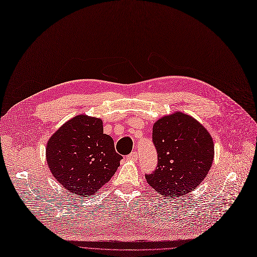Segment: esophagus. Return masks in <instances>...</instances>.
I'll list each match as a JSON object with an SVG mask.
<instances>
[{"label":"esophagus","mask_w":257,"mask_h":257,"mask_svg":"<svg viewBox=\"0 0 257 257\" xmlns=\"http://www.w3.org/2000/svg\"><path fill=\"white\" fill-rule=\"evenodd\" d=\"M127 160H129V161H137L138 160V153H136V151H134V153H131L127 157Z\"/></svg>","instance_id":"1"}]
</instances>
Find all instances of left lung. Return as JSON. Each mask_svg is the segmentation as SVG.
Instances as JSON below:
<instances>
[{"mask_svg": "<svg viewBox=\"0 0 257 257\" xmlns=\"http://www.w3.org/2000/svg\"><path fill=\"white\" fill-rule=\"evenodd\" d=\"M153 142L158 165L145 178L162 196L174 198L191 193L207 176L214 160V142L194 117L175 112L158 119Z\"/></svg>", "mask_w": 257, "mask_h": 257, "instance_id": "left-lung-1", "label": "left lung"}]
</instances>
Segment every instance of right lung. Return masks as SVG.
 <instances>
[{
	"label": "right lung",
	"instance_id": "add662e5",
	"mask_svg": "<svg viewBox=\"0 0 257 257\" xmlns=\"http://www.w3.org/2000/svg\"><path fill=\"white\" fill-rule=\"evenodd\" d=\"M122 159L103 134L102 120L81 114L57 130L46 144V161L55 179L81 198L98 193Z\"/></svg>",
	"mask_w": 257,
	"mask_h": 257
}]
</instances>
